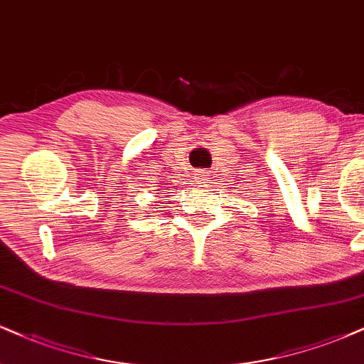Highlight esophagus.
<instances>
[{
    "instance_id": "obj_1",
    "label": "esophagus",
    "mask_w": 364,
    "mask_h": 364,
    "mask_svg": "<svg viewBox=\"0 0 364 364\" xmlns=\"http://www.w3.org/2000/svg\"><path fill=\"white\" fill-rule=\"evenodd\" d=\"M194 178L197 183H204L205 181H208V172H205V170H197V172L194 173Z\"/></svg>"
}]
</instances>
